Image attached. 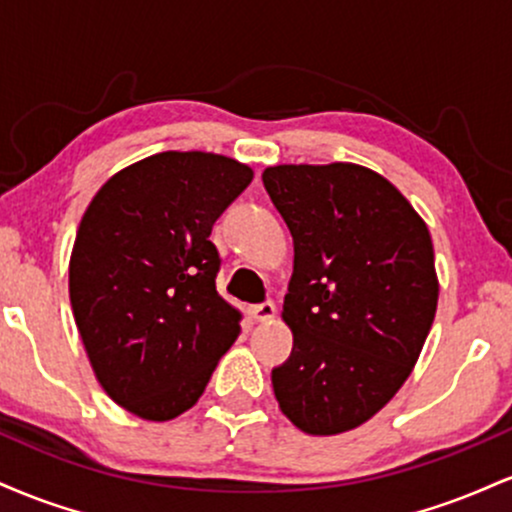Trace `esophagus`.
<instances>
[{
	"label": "esophagus",
	"instance_id": "1",
	"mask_svg": "<svg viewBox=\"0 0 512 512\" xmlns=\"http://www.w3.org/2000/svg\"><path fill=\"white\" fill-rule=\"evenodd\" d=\"M250 315L255 317L257 322H269L276 315V305L272 301L250 305Z\"/></svg>",
	"mask_w": 512,
	"mask_h": 512
}]
</instances>
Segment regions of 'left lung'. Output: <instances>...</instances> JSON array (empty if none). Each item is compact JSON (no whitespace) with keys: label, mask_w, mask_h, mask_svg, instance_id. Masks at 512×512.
Instances as JSON below:
<instances>
[{"label":"left lung","mask_w":512,"mask_h":512,"mask_svg":"<svg viewBox=\"0 0 512 512\" xmlns=\"http://www.w3.org/2000/svg\"><path fill=\"white\" fill-rule=\"evenodd\" d=\"M264 190L293 238L281 411L310 436L361 426L397 395L438 305L433 243L402 192L356 163L272 166Z\"/></svg>","instance_id":"1"}]
</instances>
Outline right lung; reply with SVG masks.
Listing matches in <instances>:
<instances>
[{
    "instance_id": "obj_1",
    "label": "right lung",
    "mask_w": 512,
    "mask_h": 512,
    "mask_svg": "<svg viewBox=\"0 0 512 512\" xmlns=\"http://www.w3.org/2000/svg\"><path fill=\"white\" fill-rule=\"evenodd\" d=\"M252 168L163 151L120 170L88 204L69 260V298L103 390L146 421L195 407L240 313L216 291L211 228Z\"/></svg>"
}]
</instances>
